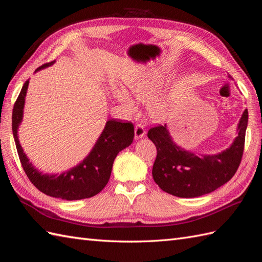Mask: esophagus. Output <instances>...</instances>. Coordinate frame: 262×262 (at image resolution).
<instances>
[{
  "label": "esophagus",
  "instance_id": "34e87169",
  "mask_svg": "<svg viewBox=\"0 0 262 262\" xmlns=\"http://www.w3.org/2000/svg\"><path fill=\"white\" fill-rule=\"evenodd\" d=\"M145 133H146V131H145L143 125L142 124L136 125V128H134V138H136L137 140L143 138L145 136Z\"/></svg>",
  "mask_w": 262,
  "mask_h": 262
}]
</instances>
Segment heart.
<instances>
[{
  "instance_id": "b5f03b06",
  "label": "heart",
  "mask_w": 262,
  "mask_h": 262,
  "mask_svg": "<svg viewBox=\"0 0 262 262\" xmlns=\"http://www.w3.org/2000/svg\"><path fill=\"white\" fill-rule=\"evenodd\" d=\"M164 83V75L157 71H148L145 73H139L126 78V89L142 102H149L156 98ZM116 100L129 112L134 110V102L130 95L123 90L114 92ZM149 115L154 120L161 121L165 118V109L161 102H154L149 108Z\"/></svg>"
}]
</instances>
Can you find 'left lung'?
<instances>
[{
    "instance_id": "left-lung-1",
    "label": "left lung",
    "mask_w": 262,
    "mask_h": 262,
    "mask_svg": "<svg viewBox=\"0 0 262 262\" xmlns=\"http://www.w3.org/2000/svg\"><path fill=\"white\" fill-rule=\"evenodd\" d=\"M247 124L248 110L245 109L231 146L217 154L201 156L177 145L166 124L149 129L147 137L157 148L154 181L165 192L179 198H195L216 190L238 169Z\"/></svg>"
}]
</instances>
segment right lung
<instances>
[{
    "mask_svg": "<svg viewBox=\"0 0 262 262\" xmlns=\"http://www.w3.org/2000/svg\"><path fill=\"white\" fill-rule=\"evenodd\" d=\"M53 63L54 61L46 63L38 68L36 72L52 66ZM28 84L29 81L24 84L14 105L12 116L14 141L27 177L38 190L53 198L72 201L96 195L107 185L118 153L131 145L133 142V124L131 122L117 121L114 119L108 120L90 154L80 164L62 173H43L39 171L33 163L29 162L18 140L17 132L23 121Z\"/></svg>",
    "mask_w": 262,
    "mask_h": 262,
    "instance_id": "obj_1",
    "label": "right lung"
}]
</instances>
